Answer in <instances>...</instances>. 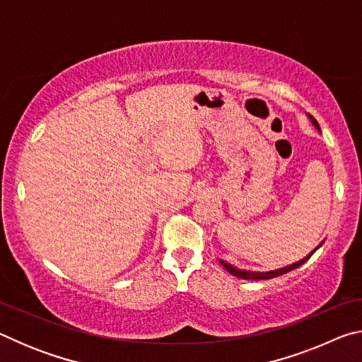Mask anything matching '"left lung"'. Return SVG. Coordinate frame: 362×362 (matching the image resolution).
<instances>
[{"instance_id":"1","label":"left lung","mask_w":362,"mask_h":362,"mask_svg":"<svg viewBox=\"0 0 362 362\" xmlns=\"http://www.w3.org/2000/svg\"><path fill=\"white\" fill-rule=\"evenodd\" d=\"M310 119H311V122H313V124L317 127V129H320V124H317V121H316L311 115H310ZM320 246H322V243L320 244ZM320 246H317V247H320ZM317 247H316V249H317ZM316 249H315V250H316ZM315 250H313V252H311L308 257H305L303 260H300V262H297V263H292V265L284 267V268H281V269H274V272H268V273H252V272H246V269H238V268H235V267L228 265V263H225L223 260H220V263H222V265L226 268V272L231 273L233 276H236V278H241V279H272V278L279 276V274H284V273H287V272H291V269L298 268L300 265H302V263H305L306 260L310 259L311 255L315 254Z\"/></svg>"}]
</instances>
